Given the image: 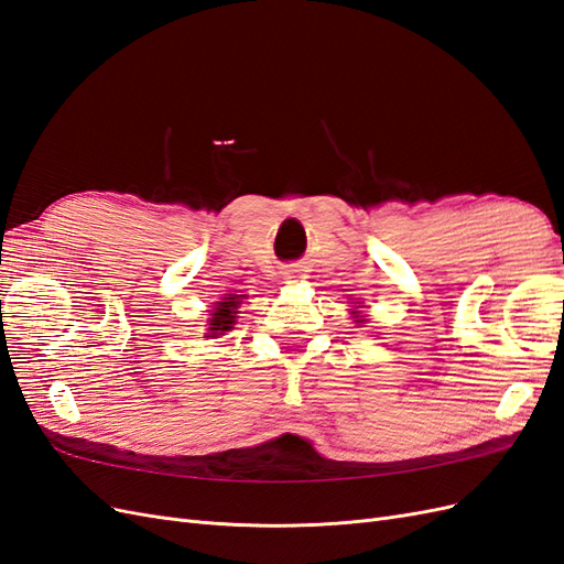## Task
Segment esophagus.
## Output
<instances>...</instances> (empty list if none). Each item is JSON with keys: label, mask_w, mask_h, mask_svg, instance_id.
<instances>
[{"label": "esophagus", "mask_w": 564, "mask_h": 564, "mask_svg": "<svg viewBox=\"0 0 564 564\" xmlns=\"http://www.w3.org/2000/svg\"><path fill=\"white\" fill-rule=\"evenodd\" d=\"M286 278H289V280H294V278H299V270H286Z\"/></svg>", "instance_id": "1"}]
</instances>
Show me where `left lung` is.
Segmentation results:
<instances>
[{"instance_id": "1", "label": "left lung", "mask_w": 564, "mask_h": 564, "mask_svg": "<svg viewBox=\"0 0 564 564\" xmlns=\"http://www.w3.org/2000/svg\"><path fill=\"white\" fill-rule=\"evenodd\" d=\"M355 322H362V319H355Z\"/></svg>"}]
</instances>
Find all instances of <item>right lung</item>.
Wrapping results in <instances>:
<instances>
[{"mask_svg": "<svg viewBox=\"0 0 564 564\" xmlns=\"http://www.w3.org/2000/svg\"><path fill=\"white\" fill-rule=\"evenodd\" d=\"M240 296H232V294H228L224 301H218L216 303V308L212 311V317H209V336H218V334H224V332H228V329H232V324H235V315H237V308H240Z\"/></svg>", "mask_w": 564, "mask_h": 564, "instance_id": "1", "label": "right lung"}]
</instances>
